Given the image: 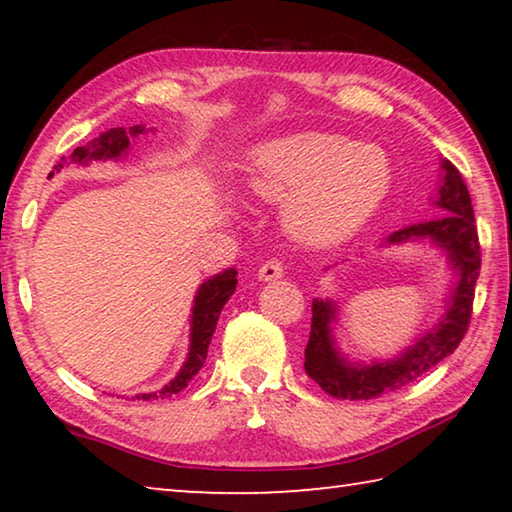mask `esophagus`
<instances>
[{
	"instance_id": "1",
	"label": "esophagus",
	"mask_w": 512,
	"mask_h": 512,
	"mask_svg": "<svg viewBox=\"0 0 512 512\" xmlns=\"http://www.w3.org/2000/svg\"><path fill=\"white\" fill-rule=\"evenodd\" d=\"M282 275H284V266H282V262H277V259H271V262L262 264V266H259V271H257V277L262 282L280 280Z\"/></svg>"
}]
</instances>
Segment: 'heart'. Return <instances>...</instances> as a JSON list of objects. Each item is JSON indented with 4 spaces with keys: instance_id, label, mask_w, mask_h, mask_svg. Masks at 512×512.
<instances>
[{
    "instance_id": "b5f03b06",
    "label": "heart",
    "mask_w": 512,
    "mask_h": 512,
    "mask_svg": "<svg viewBox=\"0 0 512 512\" xmlns=\"http://www.w3.org/2000/svg\"><path fill=\"white\" fill-rule=\"evenodd\" d=\"M393 183V162L377 144L305 131L275 137L248 153L246 185L282 205L289 235L305 246L352 237L379 210Z\"/></svg>"
}]
</instances>
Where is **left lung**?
<instances>
[{"label":"left lung","mask_w":512,"mask_h":512,"mask_svg":"<svg viewBox=\"0 0 512 512\" xmlns=\"http://www.w3.org/2000/svg\"><path fill=\"white\" fill-rule=\"evenodd\" d=\"M438 194L433 205L445 214L431 221L413 223L381 241L384 246L429 241L447 257L454 282L445 298V311L436 325L415 336V341L400 354L384 361L354 363L339 350L334 325L339 320V305L332 298L311 302V332L305 348L307 375L336 400H372L388 391H397L424 375L438 361L449 357L467 332L472 316L474 284L481 271V246L474 225L470 192L461 173L449 160H440Z\"/></svg>","instance_id":"8db88e82"}]
</instances>
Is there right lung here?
Listing matches in <instances>:
<instances>
[{"label": "right lung", "mask_w": 512, "mask_h": 512, "mask_svg": "<svg viewBox=\"0 0 512 512\" xmlns=\"http://www.w3.org/2000/svg\"><path fill=\"white\" fill-rule=\"evenodd\" d=\"M146 133V128L140 126H131V128H108L106 133H101L99 137H94L92 142L85 146H79L74 149V153L69 158L60 160L56 164V171L65 167L67 162L74 164H90V162H106V160H121L128 155V149H131V140L133 137H140ZM54 173V171H51ZM237 289V271L235 268H225V271L212 275L210 280H205L201 287H198L196 296H194V305H192V320H189V350H187V359L183 363V368L178 370V375L173 377L169 384H164L160 391L153 393H137V400H164V397H171L183 391V388L192 381L198 370L203 368L205 357H207V345L212 341V334L216 329V323H219L221 309L225 307V302L230 300L232 293ZM133 397V400H135Z\"/></svg>", "instance_id": "right-lung-1"}]
</instances>
